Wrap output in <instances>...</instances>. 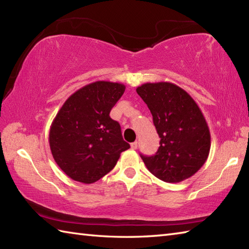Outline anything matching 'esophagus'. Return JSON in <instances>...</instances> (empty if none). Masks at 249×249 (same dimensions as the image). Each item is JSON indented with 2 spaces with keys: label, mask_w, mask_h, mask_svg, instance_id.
<instances>
[{
  "label": "esophagus",
  "mask_w": 249,
  "mask_h": 249,
  "mask_svg": "<svg viewBox=\"0 0 249 249\" xmlns=\"http://www.w3.org/2000/svg\"><path fill=\"white\" fill-rule=\"evenodd\" d=\"M130 146H131V149H133V150H136L137 147H138V142H137V141L133 142V143L130 144Z\"/></svg>",
  "instance_id": "1"
}]
</instances>
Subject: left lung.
<instances>
[{"label": "left lung", "mask_w": 249, "mask_h": 249, "mask_svg": "<svg viewBox=\"0 0 249 249\" xmlns=\"http://www.w3.org/2000/svg\"><path fill=\"white\" fill-rule=\"evenodd\" d=\"M136 91L149 107L160 138L155 155H141L147 170L168 183L194 176L211 149L209 126L197 103L171 82H147Z\"/></svg>", "instance_id": "left-lung-1"}]
</instances>
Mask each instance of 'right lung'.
<instances>
[{
    "label": "right lung",
    "mask_w": 249,
    "mask_h": 249,
    "mask_svg": "<svg viewBox=\"0 0 249 249\" xmlns=\"http://www.w3.org/2000/svg\"><path fill=\"white\" fill-rule=\"evenodd\" d=\"M118 82L96 81L79 89L63 104L49 131L55 162L73 181L91 184L109 173L130 145L110 111L125 91Z\"/></svg>",
    "instance_id": "1"
}]
</instances>
